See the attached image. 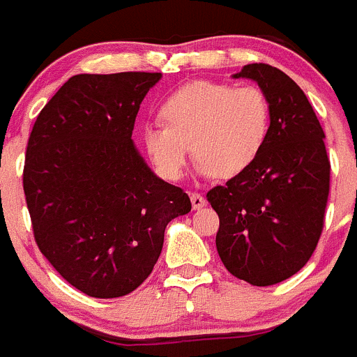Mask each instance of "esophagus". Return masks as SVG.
<instances>
[{"instance_id": "1", "label": "esophagus", "mask_w": 357, "mask_h": 357, "mask_svg": "<svg viewBox=\"0 0 357 357\" xmlns=\"http://www.w3.org/2000/svg\"><path fill=\"white\" fill-rule=\"evenodd\" d=\"M190 201H192L194 209H201L202 206H206V199L202 197L201 194H197V192H192V194H190Z\"/></svg>"}]
</instances>
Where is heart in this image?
I'll use <instances>...</instances> for the list:
<instances>
[{"label":"heart","mask_w":357,"mask_h":357,"mask_svg":"<svg viewBox=\"0 0 357 357\" xmlns=\"http://www.w3.org/2000/svg\"><path fill=\"white\" fill-rule=\"evenodd\" d=\"M163 121L142 128V142L160 176L178 179L186 158L201 174L229 179L259 158L271 130V103L259 86L190 81L160 105Z\"/></svg>","instance_id":"1"}]
</instances>
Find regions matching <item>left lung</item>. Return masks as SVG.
I'll return each mask as SVG.
<instances>
[{
  "mask_svg": "<svg viewBox=\"0 0 357 357\" xmlns=\"http://www.w3.org/2000/svg\"><path fill=\"white\" fill-rule=\"evenodd\" d=\"M271 103L259 158L206 194L220 218L216 250L229 273L266 287L291 278L312 257L324 229L331 163L324 130L303 89L266 63L245 65Z\"/></svg>",
  "mask_w": 357,
  "mask_h": 357,
  "instance_id": "obj_1",
  "label": "left lung"
}]
</instances>
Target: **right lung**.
<instances>
[{"label":"right lung","mask_w":357,"mask_h":357,"mask_svg":"<svg viewBox=\"0 0 357 357\" xmlns=\"http://www.w3.org/2000/svg\"><path fill=\"white\" fill-rule=\"evenodd\" d=\"M158 72L81 73L40 111L26 148L24 186L43 257L91 298L126 296L151 275L172 218L192 209L156 178L132 130Z\"/></svg>","instance_id":"1"}]
</instances>
